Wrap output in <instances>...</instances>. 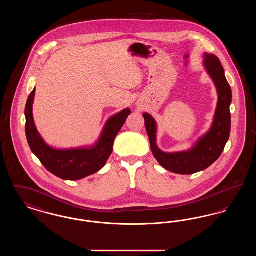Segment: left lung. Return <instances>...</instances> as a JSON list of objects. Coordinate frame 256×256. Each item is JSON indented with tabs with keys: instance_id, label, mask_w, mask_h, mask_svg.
Here are the masks:
<instances>
[{
	"instance_id": "1",
	"label": "left lung",
	"mask_w": 256,
	"mask_h": 256,
	"mask_svg": "<svg viewBox=\"0 0 256 256\" xmlns=\"http://www.w3.org/2000/svg\"><path fill=\"white\" fill-rule=\"evenodd\" d=\"M202 58L204 67L216 87L218 102L209 130L202 135L194 145L182 152H166L161 150L156 143V121L150 114L143 113L154 156L164 169L174 174H192L206 170L219 158L230 139L232 126L230 110L232 100V88L226 78L224 70L219 58L207 52L204 54Z\"/></svg>"
}]
</instances>
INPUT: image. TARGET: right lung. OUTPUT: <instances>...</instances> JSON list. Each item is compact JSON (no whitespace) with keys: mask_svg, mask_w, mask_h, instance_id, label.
<instances>
[{"mask_svg":"<svg viewBox=\"0 0 256 256\" xmlns=\"http://www.w3.org/2000/svg\"><path fill=\"white\" fill-rule=\"evenodd\" d=\"M34 96L36 88L28 98L24 108L26 136L32 152L43 166L65 180H78L104 168L113 152L115 137L130 114V110L124 108L111 116L93 145L56 148L48 145L37 130L32 114Z\"/></svg>","mask_w":256,"mask_h":256,"instance_id":"1","label":"right lung"}]
</instances>
